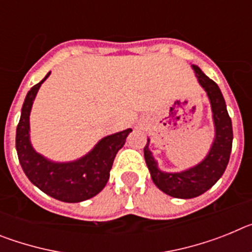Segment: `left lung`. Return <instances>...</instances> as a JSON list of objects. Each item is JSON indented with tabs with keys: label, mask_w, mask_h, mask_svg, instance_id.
Returning a JSON list of instances; mask_svg holds the SVG:
<instances>
[{
	"label": "left lung",
	"mask_w": 252,
	"mask_h": 252,
	"mask_svg": "<svg viewBox=\"0 0 252 252\" xmlns=\"http://www.w3.org/2000/svg\"><path fill=\"white\" fill-rule=\"evenodd\" d=\"M193 69L195 72V77L198 78V82L207 92V95L211 101V107H212L216 137L211 151L206 159L194 168H190L182 173H164L158 169L157 161L154 160L153 154L149 150V140L144 148L146 165L150 170L151 179L155 186L168 195L183 198V199L203 194L217 183V180L222 177L226 170L228 160H230L233 139L232 122L227 112L226 102H224L221 90L198 66L193 65Z\"/></svg>",
	"instance_id": "8db88e82"
}]
</instances>
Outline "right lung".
Instances as JSON below:
<instances>
[{
	"label": "right lung",
	"mask_w": 252,
	"mask_h": 252,
	"mask_svg": "<svg viewBox=\"0 0 252 252\" xmlns=\"http://www.w3.org/2000/svg\"><path fill=\"white\" fill-rule=\"evenodd\" d=\"M35 84L22 104L21 117L16 128V150L26 177L45 194L58 201L78 203L98 194L110 178L116 154L125 145L131 128L106 136L86 157L72 162H53L32 149L30 144V116L32 102L40 86L49 77Z\"/></svg>",
	"instance_id": "obj_1"
}]
</instances>
